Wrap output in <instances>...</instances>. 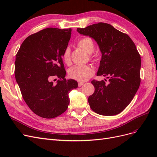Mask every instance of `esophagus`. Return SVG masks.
Returning <instances> with one entry per match:
<instances>
[{
    "label": "esophagus",
    "mask_w": 157,
    "mask_h": 157,
    "mask_svg": "<svg viewBox=\"0 0 157 157\" xmlns=\"http://www.w3.org/2000/svg\"><path fill=\"white\" fill-rule=\"evenodd\" d=\"M82 85H84V82H78V86H79V87L82 86Z\"/></svg>",
    "instance_id": "1"
}]
</instances>
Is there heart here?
<instances>
[{
    "label": "heart",
    "instance_id": "1",
    "mask_svg": "<svg viewBox=\"0 0 157 157\" xmlns=\"http://www.w3.org/2000/svg\"><path fill=\"white\" fill-rule=\"evenodd\" d=\"M78 46L87 54H92L94 50V44L90 38H82L78 41ZM62 58L65 64L71 63V48L67 47L62 54ZM69 77L78 81H86L94 75V69L88 65H75L68 71Z\"/></svg>",
    "mask_w": 157,
    "mask_h": 157
}]
</instances>
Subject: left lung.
Segmentation results:
<instances>
[{
  "instance_id": "1",
  "label": "left lung",
  "mask_w": 157,
  "mask_h": 157,
  "mask_svg": "<svg viewBox=\"0 0 157 157\" xmlns=\"http://www.w3.org/2000/svg\"><path fill=\"white\" fill-rule=\"evenodd\" d=\"M77 31L97 42L101 54L97 75L109 81L92 80L95 91L88 99L90 107L99 115H117L129 105L140 87L141 58L136 45L128 35L108 23Z\"/></svg>"
}]
</instances>
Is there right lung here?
Wrapping results in <instances>:
<instances>
[{
    "label": "right lung",
    "instance_id": "right-lung-1",
    "mask_svg": "<svg viewBox=\"0 0 157 157\" xmlns=\"http://www.w3.org/2000/svg\"><path fill=\"white\" fill-rule=\"evenodd\" d=\"M72 29L47 28L26 38L16 56L15 77L24 101L38 116L52 118L69 104V93L78 82L67 80L62 54ZM54 76L60 79L56 84Z\"/></svg>",
    "mask_w": 157,
    "mask_h": 157
}]
</instances>
